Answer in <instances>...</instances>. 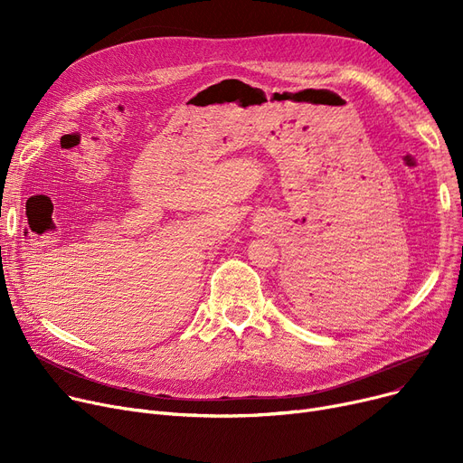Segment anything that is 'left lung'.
<instances>
[{
  "label": "left lung",
  "mask_w": 463,
  "mask_h": 463,
  "mask_svg": "<svg viewBox=\"0 0 463 463\" xmlns=\"http://www.w3.org/2000/svg\"><path fill=\"white\" fill-rule=\"evenodd\" d=\"M290 287H293L294 290L297 289L298 293L295 294V298L298 302H313V298L317 300V295H311V293H317V287H315L313 281H309L307 278H302V279H290Z\"/></svg>",
  "instance_id": "left-lung-1"
}]
</instances>
